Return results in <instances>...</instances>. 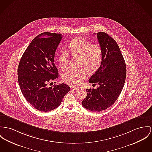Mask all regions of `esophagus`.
Here are the masks:
<instances>
[{
	"mask_svg": "<svg viewBox=\"0 0 152 152\" xmlns=\"http://www.w3.org/2000/svg\"><path fill=\"white\" fill-rule=\"evenodd\" d=\"M70 88L72 89V90H78L79 88L76 87V86H71L70 87Z\"/></svg>",
	"mask_w": 152,
	"mask_h": 152,
	"instance_id": "34e87169",
	"label": "esophagus"
}]
</instances>
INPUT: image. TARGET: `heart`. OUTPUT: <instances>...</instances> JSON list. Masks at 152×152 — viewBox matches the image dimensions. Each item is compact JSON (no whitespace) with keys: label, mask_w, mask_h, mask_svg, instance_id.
<instances>
[{"label":"heart","mask_w":152,"mask_h":152,"mask_svg":"<svg viewBox=\"0 0 152 152\" xmlns=\"http://www.w3.org/2000/svg\"><path fill=\"white\" fill-rule=\"evenodd\" d=\"M69 51L73 57H80L78 69H72L66 73L63 77L64 81L72 86H77L87 77L88 73H95L101 65L103 57L102 48L98 45H93L90 41L77 37L71 40L68 45ZM69 56L64 51L58 56V62L62 70L68 69Z\"/></svg>","instance_id":"b5f03b06"}]
</instances>
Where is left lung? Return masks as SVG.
<instances>
[{
  "label": "left lung",
  "mask_w": 152,
  "mask_h": 152,
  "mask_svg": "<svg viewBox=\"0 0 152 152\" xmlns=\"http://www.w3.org/2000/svg\"><path fill=\"white\" fill-rule=\"evenodd\" d=\"M103 51L101 66L89 79L98 83L97 89H86L87 96L82 102L89 110L99 112L113 105L121 93L126 77V65L116 41L105 32L96 34Z\"/></svg>",
  "instance_id": "left-lung-1"
}]
</instances>
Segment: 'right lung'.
Returning <instances> with one entry per match:
<instances>
[{"mask_svg": "<svg viewBox=\"0 0 152 152\" xmlns=\"http://www.w3.org/2000/svg\"><path fill=\"white\" fill-rule=\"evenodd\" d=\"M42 35L47 37L41 38ZM61 39L60 34L45 32L36 36L18 65V80L21 92L28 103L39 111L47 112L57 108L70 91L69 86L64 83L48 86L58 77L54 61Z\"/></svg>", "mask_w": 152, "mask_h": 152, "instance_id": "1", "label": "right lung"}]
</instances>
